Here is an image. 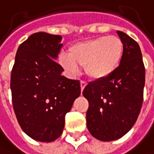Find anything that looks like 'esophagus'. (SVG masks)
I'll return each instance as SVG.
<instances>
[{"mask_svg": "<svg viewBox=\"0 0 154 154\" xmlns=\"http://www.w3.org/2000/svg\"><path fill=\"white\" fill-rule=\"evenodd\" d=\"M87 86V82L86 81H84V80H81L80 81V88H81V91L84 90V88Z\"/></svg>", "mask_w": 154, "mask_h": 154, "instance_id": "1", "label": "esophagus"}]
</instances>
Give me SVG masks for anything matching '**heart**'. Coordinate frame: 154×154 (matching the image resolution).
Instances as JSON below:
<instances>
[{
	"mask_svg": "<svg viewBox=\"0 0 154 154\" xmlns=\"http://www.w3.org/2000/svg\"><path fill=\"white\" fill-rule=\"evenodd\" d=\"M123 43L117 36H101L76 43L69 48V53H63L59 63L71 75L85 67V72L94 79H105L111 75L121 63L123 56Z\"/></svg>",
	"mask_w": 154,
	"mask_h": 154,
	"instance_id": "obj_1",
	"label": "heart"
}]
</instances>
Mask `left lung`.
Instances as JSON below:
<instances>
[{
    "mask_svg": "<svg viewBox=\"0 0 154 154\" xmlns=\"http://www.w3.org/2000/svg\"><path fill=\"white\" fill-rule=\"evenodd\" d=\"M123 43V56L108 76L90 82L82 94L88 100L87 127L102 141L123 137L135 124L143 103L145 66L138 44L117 31Z\"/></svg>",
    "mask_w": 154,
    "mask_h": 154,
    "instance_id": "8db88e82",
    "label": "left lung"
}]
</instances>
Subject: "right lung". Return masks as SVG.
I'll return each mask as SVG.
<instances>
[{"instance_id": "add662e5", "label": "right lung", "mask_w": 154, "mask_h": 154, "mask_svg": "<svg viewBox=\"0 0 154 154\" xmlns=\"http://www.w3.org/2000/svg\"><path fill=\"white\" fill-rule=\"evenodd\" d=\"M62 36L32 34L20 44L11 72L12 103L21 129L30 137L51 142L62 135L65 115L80 95L79 80L62 75L55 62Z\"/></svg>"}]
</instances>
